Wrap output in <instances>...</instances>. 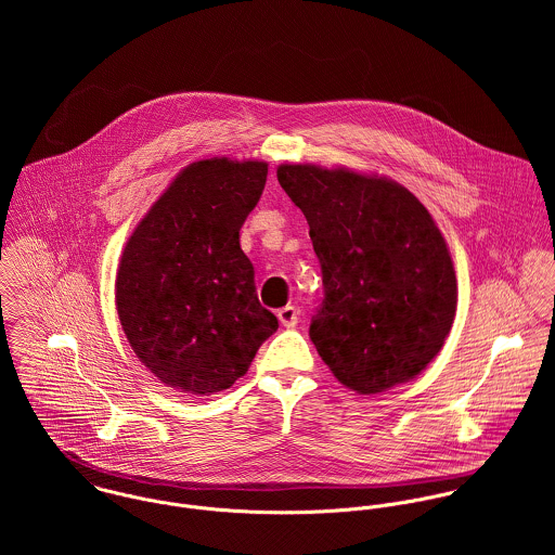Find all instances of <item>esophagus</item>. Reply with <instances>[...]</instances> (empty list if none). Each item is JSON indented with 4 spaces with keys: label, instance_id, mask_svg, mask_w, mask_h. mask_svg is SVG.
Instances as JSON below:
<instances>
[{
    "label": "esophagus",
    "instance_id": "esophagus-1",
    "mask_svg": "<svg viewBox=\"0 0 555 555\" xmlns=\"http://www.w3.org/2000/svg\"><path fill=\"white\" fill-rule=\"evenodd\" d=\"M299 317H301V312H299V308H297V306H286V308H282V310L278 312L280 322H282L286 328H293V326H297Z\"/></svg>",
    "mask_w": 555,
    "mask_h": 555
}]
</instances>
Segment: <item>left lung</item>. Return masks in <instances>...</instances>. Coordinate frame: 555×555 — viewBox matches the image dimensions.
Returning <instances> with one entry per match:
<instances>
[{
    "instance_id": "left-lung-1",
    "label": "left lung",
    "mask_w": 555,
    "mask_h": 555,
    "mask_svg": "<svg viewBox=\"0 0 555 555\" xmlns=\"http://www.w3.org/2000/svg\"><path fill=\"white\" fill-rule=\"evenodd\" d=\"M278 181L310 224L324 288L310 337L333 376L372 396L421 374L457 308L429 211L396 181L344 168L282 164Z\"/></svg>"
}]
</instances>
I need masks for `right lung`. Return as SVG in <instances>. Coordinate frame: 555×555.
<instances>
[{"label": "right lung", "instance_id": "add662e5", "mask_svg": "<svg viewBox=\"0 0 555 555\" xmlns=\"http://www.w3.org/2000/svg\"><path fill=\"white\" fill-rule=\"evenodd\" d=\"M264 183L267 162H194L126 243L117 314L137 357L170 389L211 396L233 387L278 331L238 245Z\"/></svg>", "mask_w": 555, "mask_h": 555}]
</instances>
